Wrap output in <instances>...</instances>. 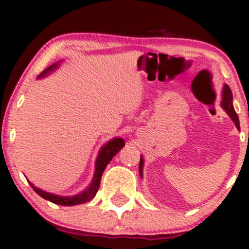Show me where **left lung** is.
Wrapping results in <instances>:
<instances>
[{"label":"left lung","instance_id":"left-lung-1","mask_svg":"<svg viewBox=\"0 0 249 249\" xmlns=\"http://www.w3.org/2000/svg\"><path fill=\"white\" fill-rule=\"evenodd\" d=\"M231 100H233V95H231V88L228 87L227 85H225V87H223V93H222L221 106L223 107V109L227 111V114L231 116V119L233 120L237 129H240L239 117H237V114L235 113V110H234L233 102H231ZM142 166H143V160H142V158H141V160H140V167H139V172H140V175H141V177H142Z\"/></svg>","mask_w":249,"mask_h":249}]
</instances>
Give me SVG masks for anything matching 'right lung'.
Returning a JSON list of instances; mask_svg holds the SVG:
<instances>
[{"label": "right lung", "mask_w": 249, "mask_h": 249, "mask_svg": "<svg viewBox=\"0 0 249 249\" xmlns=\"http://www.w3.org/2000/svg\"><path fill=\"white\" fill-rule=\"evenodd\" d=\"M57 67L56 63L52 64V66L48 67L42 74L40 75V77L44 76L47 72L53 71ZM124 146V139H120L116 138L111 141L108 142L106 146H103V148L100 152L99 156L96 159V166H95V175L93 181H91L90 186L88 187V189H86L85 192H82L79 195H75V196H57V195L54 194H50V193L43 192L41 191L40 188H36V187L30 183L32 188L40 195L41 197L43 199L50 201L53 203H56V205H61V206H74V205H79V203H85L90 201L93 197L96 195L97 191H99V187H100V182H101V177H102V173L105 170L107 164L109 163L111 159L114 158V155H116L119 153V150L121 149L122 147Z\"/></svg>", "instance_id": "add662e5"}]
</instances>
